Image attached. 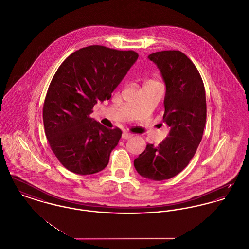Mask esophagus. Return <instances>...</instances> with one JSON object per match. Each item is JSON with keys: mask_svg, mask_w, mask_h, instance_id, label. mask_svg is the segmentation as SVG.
<instances>
[{"mask_svg": "<svg viewBox=\"0 0 249 249\" xmlns=\"http://www.w3.org/2000/svg\"><path fill=\"white\" fill-rule=\"evenodd\" d=\"M131 136H132V134L128 133V132H123V133H122V139H125V140H128V139H130Z\"/></svg>", "mask_w": 249, "mask_h": 249, "instance_id": "esophagus-1", "label": "esophagus"}]
</instances>
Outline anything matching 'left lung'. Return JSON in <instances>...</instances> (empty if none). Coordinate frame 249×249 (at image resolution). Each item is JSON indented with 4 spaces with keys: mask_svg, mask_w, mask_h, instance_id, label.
<instances>
[{
    "mask_svg": "<svg viewBox=\"0 0 249 249\" xmlns=\"http://www.w3.org/2000/svg\"><path fill=\"white\" fill-rule=\"evenodd\" d=\"M148 59L165 83L163 121L170 131L159 145L147 143L134 167L142 178L161 181L183 171L196 153L206 122V98L201 74L184 53L159 51Z\"/></svg>",
    "mask_w": 249,
    "mask_h": 249,
    "instance_id": "left-lung-1",
    "label": "left lung"
}]
</instances>
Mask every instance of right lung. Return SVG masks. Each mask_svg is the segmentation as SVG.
Here are the masks:
<instances>
[{"label": "right lung", "mask_w": 249, "mask_h": 249, "mask_svg": "<svg viewBox=\"0 0 249 249\" xmlns=\"http://www.w3.org/2000/svg\"><path fill=\"white\" fill-rule=\"evenodd\" d=\"M137 59L132 50L89 46L71 54L54 74L43 107L45 133L69 171L93 175L107 167L122 131L108 129L90 114L98 101L111 98Z\"/></svg>", "instance_id": "add662e5"}]
</instances>
